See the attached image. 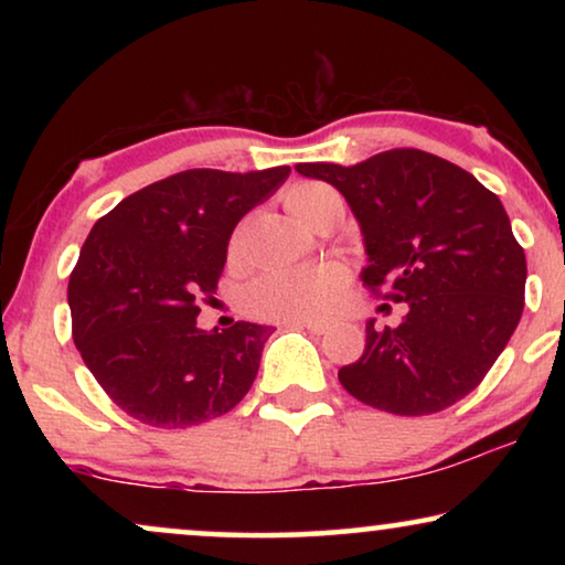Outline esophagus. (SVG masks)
Wrapping results in <instances>:
<instances>
[{
  "instance_id": "34e87169",
  "label": "esophagus",
  "mask_w": 565,
  "mask_h": 565,
  "mask_svg": "<svg viewBox=\"0 0 565 565\" xmlns=\"http://www.w3.org/2000/svg\"><path fill=\"white\" fill-rule=\"evenodd\" d=\"M290 327H296V329H308V331H311V334H327L329 323H323V321H313V319H303V321H290Z\"/></svg>"
}]
</instances>
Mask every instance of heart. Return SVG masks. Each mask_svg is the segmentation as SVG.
Listing matches in <instances>:
<instances>
[{
    "instance_id": "obj_1",
    "label": "heart",
    "mask_w": 565,
    "mask_h": 565,
    "mask_svg": "<svg viewBox=\"0 0 565 565\" xmlns=\"http://www.w3.org/2000/svg\"><path fill=\"white\" fill-rule=\"evenodd\" d=\"M334 195L327 184L298 182L285 192V207L296 215L300 223H311L316 207L323 198ZM242 238L234 236L231 254L238 252ZM347 288V269L337 262H321V265H306L296 269H273L254 280L244 292V303L249 313L259 319L275 321H303L321 319Z\"/></svg>"
}]
</instances>
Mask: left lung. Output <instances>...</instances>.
<instances>
[{
  "instance_id": "left-lung-1",
  "label": "left lung",
  "mask_w": 565,
  "mask_h": 565,
  "mask_svg": "<svg viewBox=\"0 0 565 565\" xmlns=\"http://www.w3.org/2000/svg\"><path fill=\"white\" fill-rule=\"evenodd\" d=\"M342 192L365 238L362 282L408 303L396 329L365 327V352L339 370L362 404L437 414L483 381L522 319L527 262L501 200L452 161L391 149L354 167L296 164Z\"/></svg>"
}]
</instances>
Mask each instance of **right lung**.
Here are the masks:
<instances>
[{
    "label": "right lung",
    "mask_w": 565,
    "mask_h": 565,
    "mask_svg": "<svg viewBox=\"0 0 565 565\" xmlns=\"http://www.w3.org/2000/svg\"><path fill=\"white\" fill-rule=\"evenodd\" d=\"M188 169L120 200L92 226L68 277L72 337L84 365L134 419L184 429L231 412L252 388L273 327L198 329L236 223L288 180Z\"/></svg>",
    "instance_id": "add662e5"
}]
</instances>
